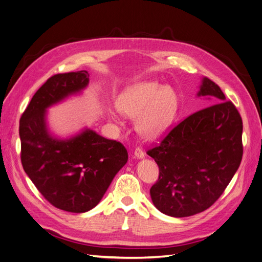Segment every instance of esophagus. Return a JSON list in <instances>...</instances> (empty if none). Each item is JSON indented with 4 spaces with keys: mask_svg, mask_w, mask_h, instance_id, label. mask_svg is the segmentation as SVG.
I'll return each mask as SVG.
<instances>
[{
    "mask_svg": "<svg viewBox=\"0 0 262 262\" xmlns=\"http://www.w3.org/2000/svg\"><path fill=\"white\" fill-rule=\"evenodd\" d=\"M134 155H135V157L138 158V159L145 158V152L143 151L142 148H139V147H137V148L135 149V151H134Z\"/></svg>",
    "mask_w": 262,
    "mask_h": 262,
    "instance_id": "esophagus-1",
    "label": "esophagus"
}]
</instances>
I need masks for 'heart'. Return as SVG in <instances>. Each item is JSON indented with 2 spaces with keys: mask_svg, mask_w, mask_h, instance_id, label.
Masks as SVG:
<instances>
[{
  "mask_svg": "<svg viewBox=\"0 0 262 262\" xmlns=\"http://www.w3.org/2000/svg\"><path fill=\"white\" fill-rule=\"evenodd\" d=\"M117 110L125 116L135 117V127L140 136L156 139L168 129L178 110V96L170 85L154 80L133 83L116 98ZM110 117L117 122L119 115L112 110Z\"/></svg>",
  "mask_w": 262,
  "mask_h": 262,
  "instance_id": "heart-1",
  "label": "heart"
}]
</instances>
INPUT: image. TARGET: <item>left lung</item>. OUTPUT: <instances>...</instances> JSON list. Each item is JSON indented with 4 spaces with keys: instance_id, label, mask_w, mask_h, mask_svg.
<instances>
[{
    "instance_id": "1",
    "label": "left lung",
    "mask_w": 262,
    "mask_h": 262,
    "mask_svg": "<svg viewBox=\"0 0 262 262\" xmlns=\"http://www.w3.org/2000/svg\"><path fill=\"white\" fill-rule=\"evenodd\" d=\"M197 97L210 106L193 113L147 154L159 167L150 188L152 204L182 218L209 208L230 183L243 159V119L220 87L201 78Z\"/></svg>"
}]
</instances>
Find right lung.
Instances as JSON below:
<instances>
[{"label":"right lung","mask_w":262,"mask_h":262,"mask_svg":"<svg viewBox=\"0 0 262 262\" xmlns=\"http://www.w3.org/2000/svg\"><path fill=\"white\" fill-rule=\"evenodd\" d=\"M89 77L86 71L52 76L35 93L19 120L26 175L49 203L75 213L96 207L128 160L122 144L89 127L69 137H59L50 128V107L82 94Z\"/></svg>","instance_id":"obj_1"}]
</instances>
